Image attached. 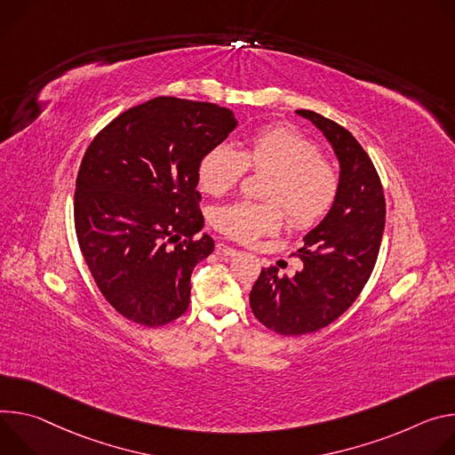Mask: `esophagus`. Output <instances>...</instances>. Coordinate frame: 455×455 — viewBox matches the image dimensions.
<instances>
[{"mask_svg":"<svg viewBox=\"0 0 455 455\" xmlns=\"http://www.w3.org/2000/svg\"><path fill=\"white\" fill-rule=\"evenodd\" d=\"M217 251L220 255H224V257H236L238 255V251L235 249V247H231V245H228V243H217Z\"/></svg>","mask_w":455,"mask_h":455,"instance_id":"1","label":"esophagus"}]
</instances>
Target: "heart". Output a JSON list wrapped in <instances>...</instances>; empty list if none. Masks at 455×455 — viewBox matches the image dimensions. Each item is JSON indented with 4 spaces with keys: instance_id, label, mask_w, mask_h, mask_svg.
I'll return each instance as SVG.
<instances>
[{
    "instance_id": "obj_1",
    "label": "heart",
    "mask_w": 455,
    "mask_h": 455,
    "mask_svg": "<svg viewBox=\"0 0 455 455\" xmlns=\"http://www.w3.org/2000/svg\"><path fill=\"white\" fill-rule=\"evenodd\" d=\"M267 172L262 196L269 202L240 200L212 215L217 231L251 243L282 228L283 213L296 229L316 226L334 206L339 191L336 168L320 156V148L298 130L283 124L249 135L236 151L228 144L212 148L198 163V182L220 196L240 184L245 173Z\"/></svg>"
}]
</instances>
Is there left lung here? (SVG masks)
I'll return each instance as SVG.
<instances>
[{"mask_svg": "<svg viewBox=\"0 0 455 455\" xmlns=\"http://www.w3.org/2000/svg\"><path fill=\"white\" fill-rule=\"evenodd\" d=\"M296 112L323 132L341 170L334 206L292 253L304 269L289 278L275 266L262 267L251 289L255 318L282 336L320 331L355 304L376 266L385 228L383 186L362 144L316 112Z\"/></svg>", "mask_w": 455, "mask_h": 455, "instance_id": "left-lung-1", "label": "left lung"}]
</instances>
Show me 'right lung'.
Masks as SVG:
<instances>
[{"mask_svg": "<svg viewBox=\"0 0 455 455\" xmlns=\"http://www.w3.org/2000/svg\"><path fill=\"white\" fill-rule=\"evenodd\" d=\"M236 126L213 103L156 97L100 130L76 179L74 224L83 259L126 320L161 327L189 306L191 273L212 255L200 212L198 163Z\"/></svg>", "mask_w": 455, "mask_h": 455, "instance_id": "1", "label": "right lung"}]
</instances>
